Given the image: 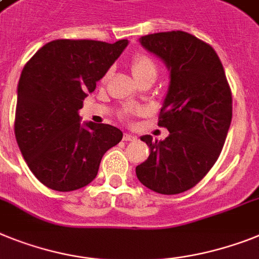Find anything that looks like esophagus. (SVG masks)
<instances>
[{
    "instance_id": "1",
    "label": "esophagus",
    "mask_w": 259,
    "mask_h": 259,
    "mask_svg": "<svg viewBox=\"0 0 259 259\" xmlns=\"http://www.w3.org/2000/svg\"><path fill=\"white\" fill-rule=\"evenodd\" d=\"M136 140H137V136H134V134H130V133L123 134V141H126V142H129V141H136Z\"/></svg>"
}]
</instances>
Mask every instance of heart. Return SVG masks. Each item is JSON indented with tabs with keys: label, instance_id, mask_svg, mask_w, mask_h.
Returning a JSON list of instances; mask_svg holds the SVG:
<instances>
[{
	"label": "heart",
	"instance_id": "b5f03b06",
	"mask_svg": "<svg viewBox=\"0 0 259 259\" xmlns=\"http://www.w3.org/2000/svg\"><path fill=\"white\" fill-rule=\"evenodd\" d=\"M132 71L136 79L141 77L147 73H155L156 75V66L154 60L146 55H138L134 58L132 63Z\"/></svg>",
	"mask_w": 259,
	"mask_h": 259
}]
</instances>
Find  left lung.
<instances>
[{
    "label": "left lung",
    "mask_w": 259,
    "mask_h": 259,
    "mask_svg": "<svg viewBox=\"0 0 259 259\" xmlns=\"http://www.w3.org/2000/svg\"><path fill=\"white\" fill-rule=\"evenodd\" d=\"M140 43L170 72L158 121L170 134L163 141L141 137L150 155L136 174L154 192L177 195L196 186L220 155L232 121V93L216 51L196 36L156 32Z\"/></svg>",
    "instance_id": "obj_1"
}]
</instances>
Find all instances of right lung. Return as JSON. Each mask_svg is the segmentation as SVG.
<instances>
[{
  "instance_id": "1",
  "label": "right lung",
  "mask_w": 259,
  "mask_h": 259,
  "mask_svg": "<svg viewBox=\"0 0 259 259\" xmlns=\"http://www.w3.org/2000/svg\"><path fill=\"white\" fill-rule=\"evenodd\" d=\"M127 43L58 39L23 67L15 138L31 172L51 190L68 192L91 183L104 154L122 140L112 125L81 123L79 110Z\"/></svg>"
}]
</instances>
